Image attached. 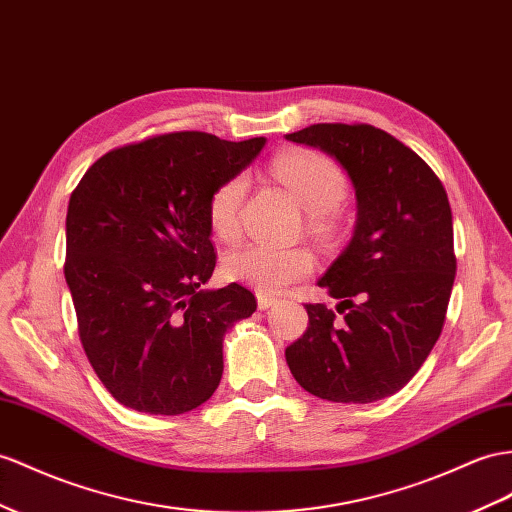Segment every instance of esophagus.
Here are the masks:
<instances>
[{
    "label": "esophagus",
    "instance_id": "esophagus-1",
    "mask_svg": "<svg viewBox=\"0 0 512 512\" xmlns=\"http://www.w3.org/2000/svg\"><path fill=\"white\" fill-rule=\"evenodd\" d=\"M274 300H277V298H274L272 294L259 292V294H257V307H259V309H270V307L274 305Z\"/></svg>",
    "mask_w": 512,
    "mask_h": 512
}]
</instances>
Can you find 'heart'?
<instances>
[{
  "instance_id": "obj_1",
  "label": "heart",
  "mask_w": 512,
  "mask_h": 512,
  "mask_svg": "<svg viewBox=\"0 0 512 512\" xmlns=\"http://www.w3.org/2000/svg\"><path fill=\"white\" fill-rule=\"evenodd\" d=\"M270 175L309 212V227L326 233L333 227L337 207L348 196L344 170L316 151H285L270 162ZM246 196V177L222 179L207 199V222L218 240L231 242L240 235V214ZM316 268V257L303 246L281 248L270 244H244L222 259L227 279L251 285L259 292H279L285 285L305 279Z\"/></svg>"
}]
</instances>
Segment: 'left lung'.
I'll return each instance as SVG.
<instances>
[{"instance_id":"left-lung-1","label":"left lung","mask_w":512,"mask_h":512,"mask_svg":"<svg viewBox=\"0 0 512 512\" xmlns=\"http://www.w3.org/2000/svg\"><path fill=\"white\" fill-rule=\"evenodd\" d=\"M287 140L331 153L357 190L346 251L318 281L342 303H307V331L285 348L296 383L331 402L368 404L400 391L445 324L456 277L452 209L413 149L368 123H318Z\"/></svg>"}]
</instances>
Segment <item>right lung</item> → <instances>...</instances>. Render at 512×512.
<instances>
[{
    "label": "right lung",
    "mask_w": 512,
    "mask_h": 512,
    "mask_svg": "<svg viewBox=\"0 0 512 512\" xmlns=\"http://www.w3.org/2000/svg\"><path fill=\"white\" fill-rule=\"evenodd\" d=\"M264 138L170 131L101 155L71 192L64 279L77 333L112 398L138 413L179 415L212 398L222 337L257 309L216 268L207 199Z\"/></svg>",
    "instance_id": "obj_1"
}]
</instances>
